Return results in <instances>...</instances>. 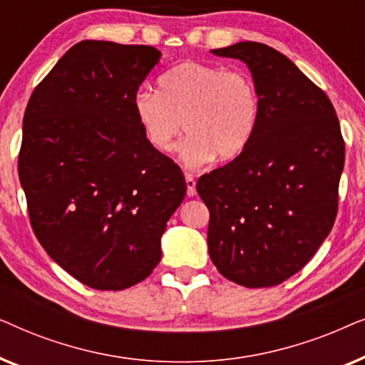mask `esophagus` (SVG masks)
<instances>
[{
	"label": "esophagus",
	"instance_id": "obj_1",
	"mask_svg": "<svg viewBox=\"0 0 365 365\" xmlns=\"http://www.w3.org/2000/svg\"><path fill=\"white\" fill-rule=\"evenodd\" d=\"M186 186H187V196L192 197L196 196V181L191 174H186Z\"/></svg>",
	"mask_w": 365,
	"mask_h": 365
}]
</instances>
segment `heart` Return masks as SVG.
<instances>
[{
    "instance_id": "1",
    "label": "heart",
    "mask_w": 365,
    "mask_h": 365,
    "mask_svg": "<svg viewBox=\"0 0 365 365\" xmlns=\"http://www.w3.org/2000/svg\"><path fill=\"white\" fill-rule=\"evenodd\" d=\"M133 108L144 139L161 154L173 151L184 121L187 136L179 151L189 168L237 158L252 141L261 116L256 84L246 73L197 61L164 73L159 91L139 89Z\"/></svg>"
}]
</instances>
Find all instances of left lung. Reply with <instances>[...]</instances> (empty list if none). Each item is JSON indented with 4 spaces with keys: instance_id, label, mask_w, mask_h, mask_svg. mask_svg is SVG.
Segmentation results:
<instances>
[{
    "instance_id": "obj_1",
    "label": "left lung",
    "mask_w": 365,
    "mask_h": 365,
    "mask_svg": "<svg viewBox=\"0 0 365 365\" xmlns=\"http://www.w3.org/2000/svg\"><path fill=\"white\" fill-rule=\"evenodd\" d=\"M211 53L249 68L261 116L249 146L196 184L211 214L209 257L239 286H277L311 261L336 221L341 126L326 93L274 48L242 41Z\"/></svg>"
}]
</instances>
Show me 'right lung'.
Instances as JSON below:
<instances>
[{
    "mask_svg": "<svg viewBox=\"0 0 365 365\" xmlns=\"http://www.w3.org/2000/svg\"><path fill=\"white\" fill-rule=\"evenodd\" d=\"M159 58L153 46L86 39L24 111L18 173L33 231L58 266L98 291L153 272L186 196L181 169L149 146L133 108Z\"/></svg>",
    "mask_w": 365,
    "mask_h": 365,
    "instance_id": "right-lung-1",
    "label": "right lung"
}]
</instances>
